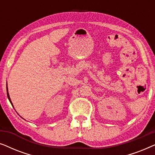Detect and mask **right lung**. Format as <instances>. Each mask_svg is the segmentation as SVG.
<instances>
[{
  "mask_svg": "<svg viewBox=\"0 0 155 155\" xmlns=\"http://www.w3.org/2000/svg\"><path fill=\"white\" fill-rule=\"evenodd\" d=\"M6 90H7V95H8V99H9L10 102V104H12V106H13V105H12V101H11V99H10V97L9 93H8V86H7V87H6Z\"/></svg>",
  "mask_w": 155,
  "mask_h": 155,
  "instance_id": "right-lung-1",
  "label": "right lung"
}]
</instances>
